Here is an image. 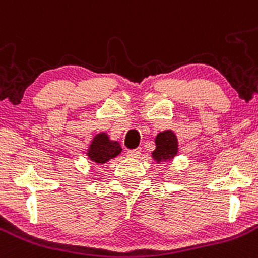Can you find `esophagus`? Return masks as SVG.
Returning <instances> with one entry per match:
<instances>
[{
  "instance_id": "1",
  "label": "esophagus",
  "mask_w": 258,
  "mask_h": 258,
  "mask_svg": "<svg viewBox=\"0 0 258 258\" xmlns=\"http://www.w3.org/2000/svg\"><path fill=\"white\" fill-rule=\"evenodd\" d=\"M141 154V148H136V150H128L127 151V156L131 157V158H137Z\"/></svg>"
}]
</instances>
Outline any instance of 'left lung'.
I'll list each match as a JSON object with an SVG mask.
<instances>
[{
  "label": "left lung",
  "mask_w": 258,
  "mask_h": 258,
  "mask_svg": "<svg viewBox=\"0 0 258 258\" xmlns=\"http://www.w3.org/2000/svg\"><path fill=\"white\" fill-rule=\"evenodd\" d=\"M178 152V140L174 132L164 131L157 135L156 150L152 153L154 161L163 162L174 158Z\"/></svg>",
  "instance_id": "1"
}]
</instances>
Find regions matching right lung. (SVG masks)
Wrapping results in <instances>:
<instances>
[{"label":"right lung","instance_id":"add662e5","mask_svg":"<svg viewBox=\"0 0 258 258\" xmlns=\"http://www.w3.org/2000/svg\"><path fill=\"white\" fill-rule=\"evenodd\" d=\"M122 148L120 143L113 142L108 140L106 134H99L94 137L90 147L88 151V157L91 161L97 164H104L111 158H115L116 156L121 153Z\"/></svg>","mask_w":258,"mask_h":258}]
</instances>
